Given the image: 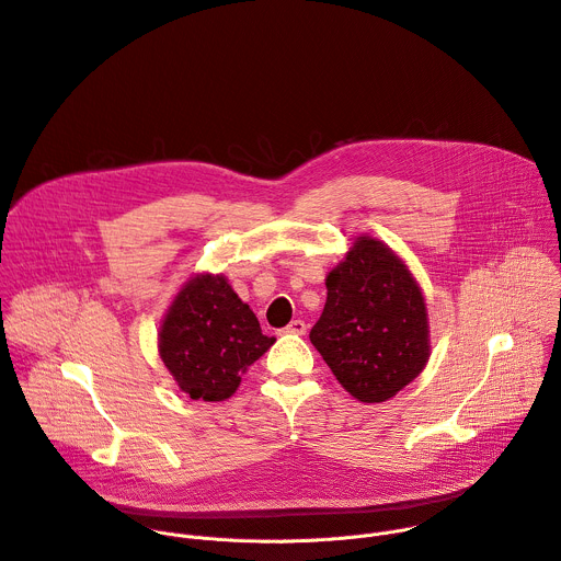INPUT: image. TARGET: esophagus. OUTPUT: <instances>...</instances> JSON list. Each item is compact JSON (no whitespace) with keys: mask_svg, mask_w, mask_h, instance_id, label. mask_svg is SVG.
<instances>
[{"mask_svg":"<svg viewBox=\"0 0 561 561\" xmlns=\"http://www.w3.org/2000/svg\"><path fill=\"white\" fill-rule=\"evenodd\" d=\"M284 333H290V335H306V324L301 322V319H293V322L284 329Z\"/></svg>","mask_w":561,"mask_h":561,"instance_id":"esophagus-1","label":"esophagus"}]
</instances>
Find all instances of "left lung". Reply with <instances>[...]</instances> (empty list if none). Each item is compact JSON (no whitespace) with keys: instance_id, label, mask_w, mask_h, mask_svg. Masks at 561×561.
Here are the masks:
<instances>
[{"instance_id":"8db88e82","label":"left lung","mask_w":561,"mask_h":561,"mask_svg":"<svg viewBox=\"0 0 561 561\" xmlns=\"http://www.w3.org/2000/svg\"><path fill=\"white\" fill-rule=\"evenodd\" d=\"M327 304L310 342L337 381L364 404L409 386L431 357L428 312L409 266L359 234L327 277Z\"/></svg>"}]
</instances>
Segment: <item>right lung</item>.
I'll use <instances>...</instances> for the list:
<instances>
[{"label": "right lung", "instance_id": "add662e5", "mask_svg": "<svg viewBox=\"0 0 561 561\" xmlns=\"http://www.w3.org/2000/svg\"><path fill=\"white\" fill-rule=\"evenodd\" d=\"M178 386L191 399L224 402L275 342L224 275H195L175 295L157 337Z\"/></svg>", "mask_w": 561, "mask_h": 561}]
</instances>
